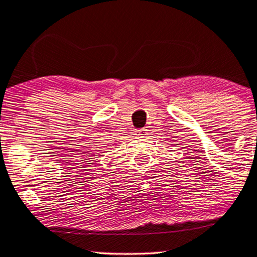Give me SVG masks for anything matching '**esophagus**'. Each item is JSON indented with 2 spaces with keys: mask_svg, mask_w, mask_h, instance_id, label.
Returning a JSON list of instances; mask_svg holds the SVG:
<instances>
[{
  "mask_svg": "<svg viewBox=\"0 0 257 257\" xmlns=\"http://www.w3.org/2000/svg\"><path fill=\"white\" fill-rule=\"evenodd\" d=\"M135 134L138 135V136H140V138H143V136L147 135V131H146V129H138Z\"/></svg>",
  "mask_w": 257,
  "mask_h": 257,
  "instance_id": "34e87169",
  "label": "esophagus"
}]
</instances>
